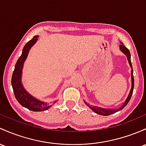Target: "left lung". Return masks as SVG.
<instances>
[{"label": "left lung", "instance_id": "8db88e82", "mask_svg": "<svg viewBox=\"0 0 146 146\" xmlns=\"http://www.w3.org/2000/svg\"><path fill=\"white\" fill-rule=\"evenodd\" d=\"M121 45H120V50L122 51V52L123 54L126 55L127 57L128 62H129V66H130L131 68H132V70H131V77H132V87H131L130 91L129 93V95L127 98V99L125 100V101L124 102V103L123 104L122 106H121L119 108L117 109H105V108H101V107H96V106H94V105H89V104H87L86 102L84 101V103L87 105L89 108L91 109L95 113H98V114H100V115H102V116H109V115H111L112 113H114L116 112H117L120 110H123L126 105H127V103L129 102V100H130L131 97H132V93H133V90H134V76H133V69H132V62H131V55H130V52H129V50H128L124 45L123 44V43L121 42Z\"/></svg>", "mask_w": 146, "mask_h": 146}]
</instances>
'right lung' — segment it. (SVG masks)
<instances>
[{"label": "right lung", "instance_id": "right-lung-1", "mask_svg": "<svg viewBox=\"0 0 146 146\" xmlns=\"http://www.w3.org/2000/svg\"><path fill=\"white\" fill-rule=\"evenodd\" d=\"M38 37L39 36L36 35L25 45L21 55L20 56L16 63L12 77V86L13 88L14 96L17 101L23 107L33 111H45L51 107V105H48L46 102L40 101L39 100L30 95L28 91L24 89L21 82L22 69H23L24 62L28 57L29 50L31 48L32 46H34V44L36 42ZM56 102L57 100L54 101V103H55Z\"/></svg>", "mask_w": 146, "mask_h": 146}]
</instances>
